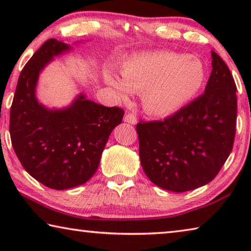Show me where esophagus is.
I'll return each instance as SVG.
<instances>
[{"instance_id":"esophagus-1","label":"esophagus","mask_w":251,"mask_h":251,"mask_svg":"<svg viewBox=\"0 0 251 251\" xmlns=\"http://www.w3.org/2000/svg\"><path fill=\"white\" fill-rule=\"evenodd\" d=\"M124 122L128 123V124H131V125H136L137 124V118H136L133 114H127V115H125L124 117Z\"/></svg>"}]
</instances>
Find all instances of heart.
Wrapping results in <instances>:
<instances>
[{
	"label": "heart",
	"mask_w": 251,
	"mask_h": 251,
	"mask_svg": "<svg viewBox=\"0 0 251 251\" xmlns=\"http://www.w3.org/2000/svg\"><path fill=\"white\" fill-rule=\"evenodd\" d=\"M120 72L122 79L105 71L106 85L124 100L130 92L141 93L145 112L156 117L177 113L198 95L207 78L201 59L172 52L130 57L123 63Z\"/></svg>",
	"instance_id": "obj_1"
}]
</instances>
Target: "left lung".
<instances>
[{
  "label": "left lung",
  "instance_id": "obj_1",
  "mask_svg": "<svg viewBox=\"0 0 251 251\" xmlns=\"http://www.w3.org/2000/svg\"><path fill=\"white\" fill-rule=\"evenodd\" d=\"M205 92L164 121L138 123L139 159L146 176L165 190L184 193L210 182L230 155L237 97L232 75L211 50Z\"/></svg>",
  "mask_w": 251,
  "mask_h": 251
}]
</instances>
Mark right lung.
I'll use <instances>...</instances> for the list:
<instances>
[{"label":"right lung","mask_w":251,"mask_h":251,"mask_svg":"<svg viewBox=\"0 0 251 251\" xmlns=\"http://www.w3.org/2000/svg\"><path fill=\"white\" fill-rule=\"evenodd\" d=\"M72 49L50 39L36 50L21 72L10 114L12 146L21 164L55 190L74 188L94 176L109 135L124 116L120 107L97 104L84 93L61 108L40 103V74L54 57Z\"/></svg>","instance_id":"1"}]
</instances>
